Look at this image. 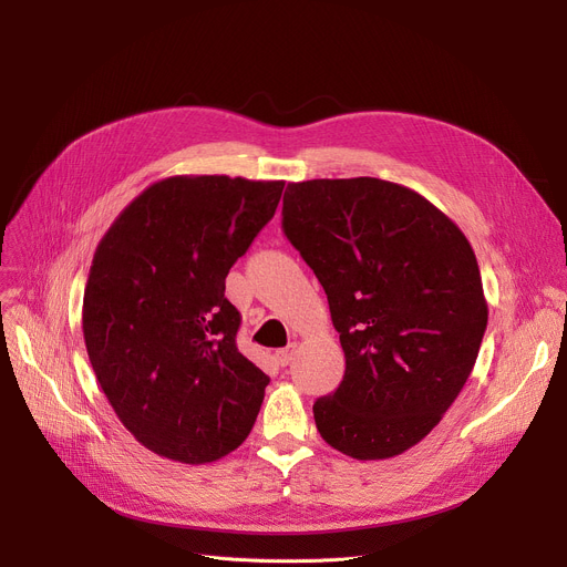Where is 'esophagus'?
Wrapping results in <instances>:
<instances>
[{"instance_id": "esophagus-1", "label": "esophagus", "mask_w": 567, "mask_h": 567, "mask_svg": "<svg viewBox=\"0 0 567 567\" xmlns=\"http://www.w3.org/2000/svg\"><path fill=\"white\" fill-rule=\"evenodd\" d=\"M293 351H296V344L291 342L289 347H285V349H280V351H276V363L278 365H289L291 363V355H293Z\"/></svg>"}]
</instances>
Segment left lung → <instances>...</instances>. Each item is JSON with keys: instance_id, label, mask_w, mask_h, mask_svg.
Wrapping results in <instances>:
<instances>
[{"instance_id": "left-lung-1", "label": "left lung", "mask_w": 567, "mask_h": 567, "mask_svg": "<svg viewBox=\"0 0 567 567\" xmlns=\"http://www.w3.org/2000/svg\"><path fill=\"white\" fill-rule=\"evenodd\" d=\"M282 227L321 282L347 359L312 406L321 439L353 460L423 441L462 393L487 329L464 231L415 190L372 176L289 184Z\"/></svg>"}]
</instances>
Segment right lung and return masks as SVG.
<instances>
[{"mask_svg":"<svg viewBox=\"0 0 567 567\" xmlns=\"http://www.w3.org/2000/svg\"><path fill=\"white\" fill-rule=\"evenodd\" d=\"M285 182L178 174L142 190L94 252L82 301L89 361L116 419L152 453L216 462L250 434L268 377L236 349L231 264Z\"/></svg>","mask_w":567,"mask_h":567,"instance_id":"1","label":"right lung"}]
</instances>
